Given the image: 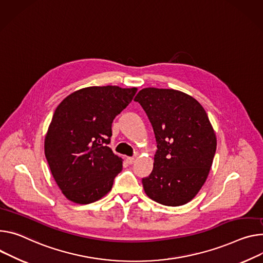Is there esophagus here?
I'll return each instance as SVG.
<instances>
[{"instance_id": "34e87169", "label": "esophagus", "mask_w": 263, "mask_h": 263, "mask_svg": "<svg viewBox=\"0 0 263 263\" xmlns=\"http://www.w3.org/2000/svg\"><path fill=\"white\" fill-rule=\"evenodd\" d=\"M127 162L129 164H132L134 162V157H127Z\"/></svg>"}]
</instances>
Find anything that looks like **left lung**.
Listing matches in <instances>:
<instances>
[{
  "label": "left lung",
  "instance_id": "left-lung-1",
  "mask_svg": "<svg viewBox=\"0 0 263 263\" xmlns=\"http://www.w3.org/2000/svg\"><path fill=\"white\" fill-rule=\"evenodd\" d=\"M148 115L156 138L153 170L142 178L154 201L178 206L192 200L205 182L217 140L202 106L173 89L145 88L134 99Z\"/></svg>",
  "mask_w": 263,
  "mask_h": 263
}]
</instances>
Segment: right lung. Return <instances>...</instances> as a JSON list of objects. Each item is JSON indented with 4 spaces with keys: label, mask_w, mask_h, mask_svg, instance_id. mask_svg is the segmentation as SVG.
I'll use <instances>...</instances> for the list:
<instances>
[{
    "label": "right lung",
    "mask_w": 263,
    "mask_h": 263,
    "mask_svg": "<svg viewBox=\"0 0 263 263\" xmlns=\"http://www.w3.org/2000/svg\"><path fill=\"white\" fill-rule=\"evenodd\" d=\"M136 88L87 87L63 100L45 137V156L70 201L87 204L107 195L123 159L108 147L112 123L133 100Z\"/></svg>",
    "instance_id": "right-lung-1"
}]
</instances>
